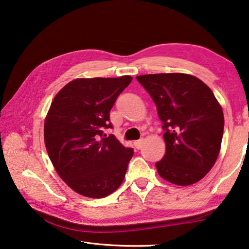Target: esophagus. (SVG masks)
Returning <instances> with one entry per match:
<instances>
[{
  "mask_svg": "<svg viewBox=\"0 0 249 249\" xmlns=\"http://www.w3.org/2000/svg\"><path fill=\"white\" fill-rule=\"evenodd\" d=\"M142 143H143V140H142V139H139V140H136V141H135L134 145H135L136 149L139 150L141 147H142Z\"/></svg>",
  "mask_w": 249,
  "mask_h": 249,
  "instance_id": "esophagus-1",
  "label": "esophagus"
}]
</instances>
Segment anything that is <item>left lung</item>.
Returning a JSON list of instances; mask_svg holds the SVG:
<instances>
[{
	"instance_id": "1",
	"label": "left lung",
	"mask_w": 249,
	"mask_h": 249,
	"mask_svg": "<svg viewBox=\"0 0 249 249\" xmlns=\"http://www.w3.org/2000/svg\"><path fill=\"white\" fill-rule=\"evenodd\" d=\"M157 105L166 152L155 163L163 179L190 186L206 176L221 147L225 118L212 89L184 73L136 76Z\"/></svg>"
}]
</instances>
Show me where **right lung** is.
<instances>
[{
    "mask_svg": "<svg viewBox=\"0 0 249 249\" xmlns=\"http://www.w3.org/2000/svg\"><path fill=\"white\" fill-rule=\"evenodd\" d=\"M133 77L76 79L53 98L44 123V140L57 174L73 191L101 198L123 182L134 150L113 135L110 111Z\"/></svg>",
    "mask_w": 249,
    "mask_h": 249,
    "instance_id": "1",
    "label": "right lung"
}]
</instances>
